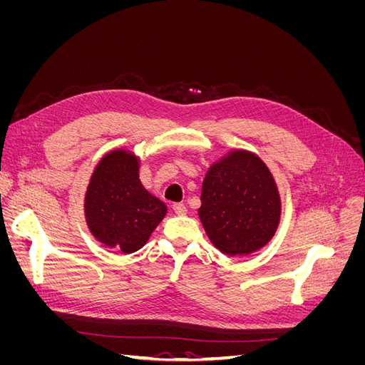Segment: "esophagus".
<instances>
[{
  "label": "esophagus",
  "instance_id": "obj_1",
  "mask_svg": "<svg viewBox=\"0 0 365 365\" xmlns=\"http://www.w3.org/2000/svg\"><path fill=\"white\" fill-rule=\"evenodd\" d=\"M173 212L176 215H185L187 213V207L184 204H181V202H176V204H173Z\"/></svg>",
  "mask_w": 365,
  "mask_h": 365
}]
</instances>
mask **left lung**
<instances>
[{"instance_id":"obj_1","label":"left lung","mask_w":365,"mask_h":365,"mask_svg":"<svg viewBox=\"0 0 365 365\" xmlns=\"http://www.w3.org/2000/svg\"><path fill=\"white\" fill-rule=\"evenodd\" d=\"M212 244L247 256L272 239L282 204L269 169L256 153L233 150L208 169L197 210Z\"/></svg>"}]
</instances>
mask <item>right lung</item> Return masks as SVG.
Returning <instances> with one entry per match:
<instances>
[{"instance_id": "right-lung-1", "label": "right lung", "mask_w": 365, "mask_h": 365, "mask_svg": "<svg viewBox=\"0 0 365 365\" xmlns=\"http://www.w3.org/2000/svg\"><path fill=\"white\" fill-rule=\"evenodd\" d=\"M138 158L118 149L97 164L85 195V216L93 236L125 254L145 247L168 212L138 178Z\"/></svg>"}]
</instances>
